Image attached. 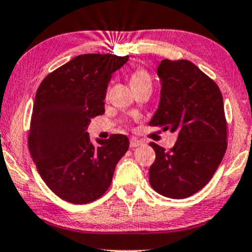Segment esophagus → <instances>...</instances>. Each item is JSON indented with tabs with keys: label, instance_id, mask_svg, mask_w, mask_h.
Listing matches in <instances>:
<instances>
[{
	"label": "esophagus",
	"instance_id": "esophagus-1",
	"mask_svg": "<svg viewBox=\"0 0 252 252\" xmlns=\"http://www.w3.org/2000/svg\"><path fill=\"white\" fill-rule=\"evenodd\" d=\"M141 145H143V141L139 140V139H137V138H131V140H129V146H131V149L141 146Z\"/></svg>",
	"mask_w": 252,
	"mask_h": 252
}]
</instances>
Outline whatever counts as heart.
Returning a JSON list of instances; mask_svg holds the SVG:
<instances>
[{
	"instance_id": "1",
	"label": "heart",
	"mask_w": 252,
	"mask_h": 252,
	"mask_svg": "<svg viewBox=\"0 0 252 252\" xmlns=\"http://www.w3.org/2000/svg\"><path fill=\"white\" fill-rule=\"evenodd\" d=\"M129 81H131V86L151 84V78L149 74L144 72V70H135V72L132 73Z\"/></svg>"
}]
</instances>
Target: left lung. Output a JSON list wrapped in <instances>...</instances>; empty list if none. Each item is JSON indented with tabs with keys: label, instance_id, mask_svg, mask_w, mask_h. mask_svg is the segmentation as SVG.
Returning <instances> with one entry per match:
<instances>
[{
	"label": "left lung",
	"instance_id": "1",
	"mask_svg": "<svg viewBox=\"0 0 252 252\" xmlns=\"http://www.w3.org/2000/svg\"><path fill=\"white\" fill-rule=\"evenodd\" d=\"M160 101L150 126L178 133L170 151L150 143L156 160L150 184L161 196L183 199L205 186L227 147L223 96L214 80L188 60H162Z\"/></svg>",
	"mask_w": 252,
	"mask_h": 252
}]
</instances>
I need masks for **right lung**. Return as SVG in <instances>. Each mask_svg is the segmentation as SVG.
Returning <instances> with one entry per match:
<instances>
[{
	"instance_id": "right-lung-1",
	"label": "right lung",
	"mask_w": 252,
	"mask_h": 252,
	"mask_svg": "<svg viewBox=\"0 0 252 252\" xmlns=\"http://www.w3.org/2000/svg\"><path fill=\"white\" fill-rule=\"evenodd\" d=\"M128 56L82 54L52 72L38 86L28 135L32 160L47 186L73 204L97 199L111 185L128 138L112 134L93 144L87 128L105 113L112 74Z\"/></svg>"
}]
</instances>
